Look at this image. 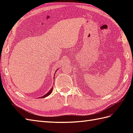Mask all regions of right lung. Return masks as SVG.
<instances>
[{
  "mask_svg": "<svg viewBox=\"0 0 133 133\" xmlns=\"http://www.w3.org/2000/svg\"><path fill=\"white\" fill-rule=\"evenodd\" d=\"M56 71H55V72H56ZM54 75H55V74H54ZM52 90H53V87H52V88L50 89V91H49V92H48L47 93V94H46L45 95H44L43 96H42V97H39V98H45V97H47V96H49V95L51 94V93L52 92Z\"/></svg>",
  "mask_w": 133,
  "mask_h": 133,
  "instance_id": "add662e5",
  "label": "right lung"
}]
</instances>
